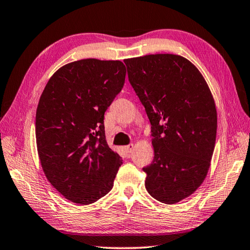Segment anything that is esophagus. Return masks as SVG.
Segmentation results:
<instances>
[{
	"mask_svg": "<svg viewBox=\"0 0 250 250\" xmlns=\"http://www.w3.org/2000/svg\"><path fill=\"white\" fill-rule=\"evenodd\" d=\"M133 148H134V145L133 144H129V145H126V146H125V147H124V149H125V151L126 154L132 153V150H133Z\"/></svg>",
	"mask_w": 250,
	"mask_h": 250,
	"instance_id": "esophagus-1",
	"label": "esophagus"
}]
</instances>
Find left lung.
Returning a JSON list of instances; mask_svg holds the SVG:
<instances>
[{"instance_id":"left-lung-1","label":"left lung","mask_w":250,"mask_h":250,"mask_svg":"<svg viewBox=\"0 0 250 250\" xmlns=\"http://www.w3.org/2000/svg\"><path fill=\"white\" fill-rule=\"evenodd\" d=\"M130 84L151 125L154 159L143 168L155 199L188 197L208 172L217 135V110L202 73L187 58L155 54L125 60Z\"/></svg>"}]
</instances>
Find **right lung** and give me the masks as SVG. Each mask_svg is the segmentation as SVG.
Here are the masks:
<instances>
[{
    "mask_svg": "<svg viewBox=\"0 0 250 250\" xmlns=\"http://www.w3.org/2000/svg\"><path fill=\"white\" fill-rule=\"evenodd\" d=\"M120 61L95 58L60 68L39 101L36 139L44 173L63 197L89 205L104 197L122 164L105 138L104 115L125 84Z\"/></svg>",
    "mask_w": 250,
    "mask_h": 250,
    "instance_id": "right-lung-1",
    "label": "right lung"
}]
</instances>
